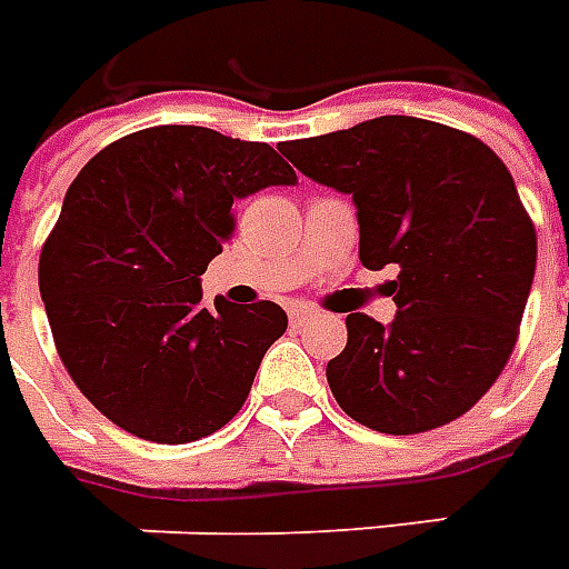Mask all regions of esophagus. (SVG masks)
<instances>
[{
  "instance_id": "esophagus-1",
  "label": "esophagus",
  "mask_w": 569,
  "mask_h": 569,
  "mask_svg": "<svg viewBox=\"0 0 569 569\" xmlns=\"http://www.w3.org/2000/svg\"><path fill=\"white\" fill-rule=\"evenodd\" d=\"M289 319H292L296 326H305V322H310V319H313V313H310V310H305V307H292V310H289Z\"/></svg>"
}]
</instances>
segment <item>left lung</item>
Returning a JSON list of instances; mask_svg holds the SVG:
<instances>
[{
  "label": "left lung",
  "mask_w": 569,
  "mask_h": 569,
  "mask_svg": "<svg viewBox=\"0 0 569 569\" xmlns=\"http://www.w3.org/2000/svg\"><path fill=\"white\" fill-rule=\"evenodd\" d=\"M286 159L359 210V259L398 268L389 326L347 317L326 377L343 413L380 435H422L486 395L519 338L537 231L512 174L479 138L419 117H377L286 141Z\"/></svg>",
  "instance_id": "8db88e82"
}]
</instances>
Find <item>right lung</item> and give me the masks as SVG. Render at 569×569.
I'll use <instances>...</instances> for the list:
<instances>
[{
    "label": "right lung",
    "mask_w": 569,
    "mask_h": 569,
    "mask_svg": "<svg viewBox=\"0 0 569 569\" xmlns=\"http://www.w3.org/2000/svg\"><path fill=\"white\" fill-rule=\"evenodd\" d=\"M296 171L271 144L153 126L92 156L41 247L53 343L87 401L129 435L192 443L220 431L286 331L273 301L201 305L231 208Z\"/></svg>",
    "instance_id": "add662e5"
}]
</instances>
